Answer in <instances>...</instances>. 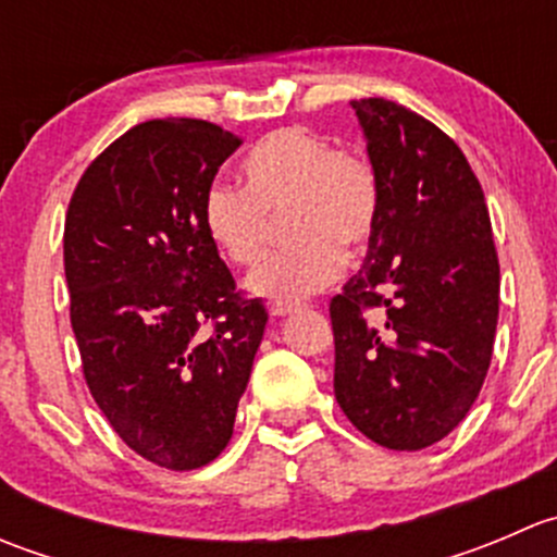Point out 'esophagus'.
<instances>
[{"label":"esophagus","mask_w":557,"mask_h":557,"mask_svg":"<svg viewBox=\"0 0 557 557\" xmlns=\"http://www.w3.org/2000/svg\"><path fill=\"white\" fill-rule=\"evenodd\" d=\"M296 310H299V305H283V301H277V305L269 307V314H272V318H283V314H290Z\"/></svg>","instance_id":"1"}]
</instances>
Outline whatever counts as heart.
Returning <instances> with one entry per match:
<instances>
[{"label":"heart","instance_id":"obj_1","mask_svg":"<svg viewBox=\"0 0 557 557\" xmlns=\"http://www.w3.org/2000/svg\"><path fill=\"white\" fill-rule=\"evenodd\" d=\"M243 188L212 183L201 196V226L234 267L267 252L272 221L285 215V250L247 277L261 299L296 301L325 288L346 252H361L380 221V174L363 150L334 148L320 134L288 126L245 153Z\"/></svg>","mask_w":557,"mask_h":557}]
</instances>
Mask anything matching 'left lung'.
<instances>
[{
  "label": "left lung",
  "mask_w": 557,
  "mask_h": 557,
  "mask_svg": "<svg viewBox=\"0 0 557 557\" xmlns=\"http://www.w3.org/2000/svg\"><path fill=\"white\" fill-rule=\"evenodd\" d=\"M350 104L383 199L361 272L329 307L334 396L372 442L423 450L466 418L491 367V218L480 180L440 126L387 99Z\"/></svg>",
  "instance_id": "8db88e82"
}]
</instances>
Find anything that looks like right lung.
Segmentation results:
<instances>
[{"label": "right lung", "instance_id": "obj_1", "mask_svg": "<svg viewBox=\"0 0 557 557\" xmlns=\"http://www.w3.org/2000/svg\"><path fill=\"white\" fill-rule=\"evenodd\" d=\"M239 145L215 123L145 121L91 161L66 210L88 391L134 453L172 471L228 445L269 320L201 226V196Z\"/></svg>", "mask_w": 557, "mask_h": 557}]
</instances>
